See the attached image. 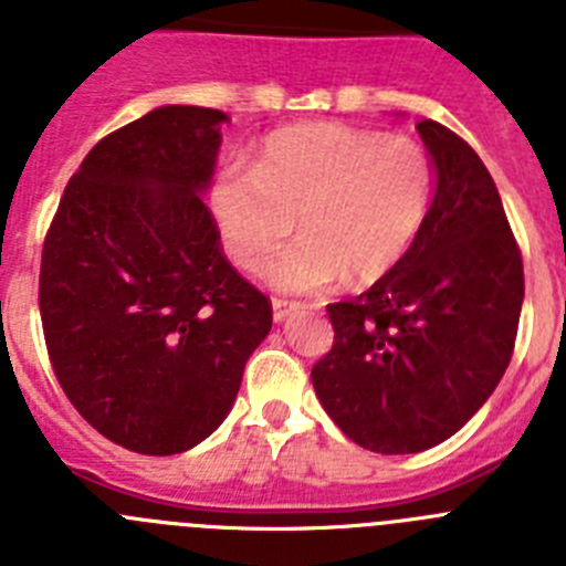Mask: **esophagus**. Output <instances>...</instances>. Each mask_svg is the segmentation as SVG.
<instances>
[{"mask_svg": "<svg viewBox=\"0 0 566 566\" xmlns=\"http://www.w3.org/2000/svg\"><path fill=\"white\" fill-rule=\"evenodd\" d=\"M300 303H292V300H283V297H274L272 300V312H274V323H283L292 312H297Z\"/></svg>", "mask_w": 566, "mask_h": 566, "instance_id": "1", "label": "esophagus"}]
</instances>
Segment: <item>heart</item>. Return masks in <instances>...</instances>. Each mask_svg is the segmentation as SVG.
Instances as JSON below:
<instances>
[{
    "label": "heart",
    "mask_w": 566,
    "mask_h": 566,
    "mask_svg": "<svg viewBox=\"0 0 566 566\" xmlns=\"http://www.w3.org/2000/svg\"><path fill=\"white\" fill-rule=\"evenodd\" d=\"M433 198L428 149L408 135L297 124L260 144L252 169L218 175L209 209L229 258L263 274L294 218L303 238L272 269L286 292H319L348 274L368 286L402 263Z\"/></svg>",
    "instance_id": "1"
}]
</instances>
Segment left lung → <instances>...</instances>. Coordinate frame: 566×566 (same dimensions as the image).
Listing matches in <instances>:
<instances>
[{
    "label": "left lung",
    "instance_id": "1",
    "mask_svg": "<svg viewBox=\"0 0 566 566\" xmlns=\"http://www.w3.org/2000/svg\"><path fill=\"white\" fill-rule=\"evenodd\" d=\"M437 195L411 252L357 300L326 306L332 352L317 399L345 437L374 453L444 442L493 394L516 345L524 266L499 189L444 124H417Z\"/></svg>",
    "mask_w": 566,
    "mask_h": 566
}]
</instances>
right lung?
<instances>
[{
    "mask_svg": "<svg viewBox=\"0 0 566 566\" xmlns=\"http://www.w3.org/2000/svg\"><path fill=\"white\" fill-rule=\"evenodd\" d=\"M221 122L172 104L104 135L44 234L53 374L102 437L147 457L189 451L223 422L272 328V300L229 263L201 198Z\"/></svg>",
    "mask_w": 566,
    "mask_h": 566,
    "instance_id": "1",
    "label": "right lung"
}]
</instances>
